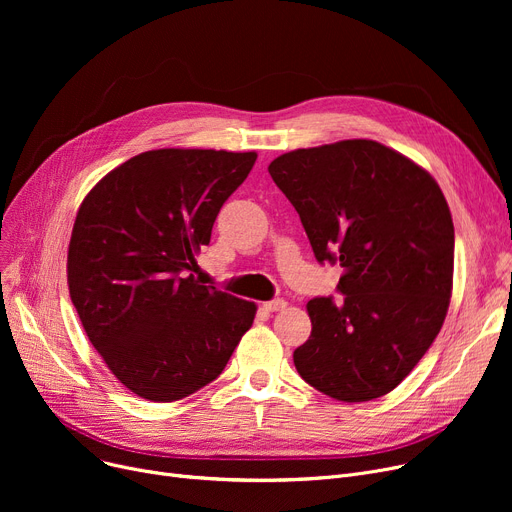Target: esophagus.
Returning <instances> with one entry per match:
<instances>
[{"label": "esophagus", "mask_w": 512, "mask_h": 512, "mask_svg": "<svg viewBox=\"0 0 512 512\" xmlns=\"http://www.w3.org/2000/svg\"><path fill=\"white\" fill-rule=\"evenodd\" d=\"M286 301L284 299H274V301H267V303H263V309L265 311H270V313H274V311H282V309H286Z\"/></svg>", "instance_id": "obj_1"}]
</instances>
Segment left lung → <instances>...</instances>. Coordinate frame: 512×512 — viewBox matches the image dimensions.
Here are the masks:
<instances>
[{
  "instance_id": "obj_1",
  "label": "left lung",
  "mask_w": 512,
  "mask_h": 512,
  "mask_svg": "<svg viewBox=\"0 0 512 512\" xmlns=\"http://www.w3.org/2000/svg\"><path fill=\"white\" fill-rule=\"evenodd\" d=\"M267 172L297 209L315 259L342 267L344 301L307 303L313 328L294 367L336 400L388 394L432 346L450 303L454 226L438 182L367 139L290 151Z\"/></svg>"
}]
</instances>
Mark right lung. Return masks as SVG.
Here are the masks:
<instances>
[{
    "instance_id": "1",
    "label": "right lung",
    "mask_w": 512,
    "mask_h": 512,
    "mask_svg": "<svg viewBox=\"0 0 512 512\" xmlns=\"http://www.w3.org/2000/svg\"><path fill=\"white\" fill-rule=\"evenodd\" d=\"M255 159V151H145L78 207L70 299L105 365L141 398L172 402L207 386L253 326L255 303L188 272Z\"/></svg>"
}]
</instances>
